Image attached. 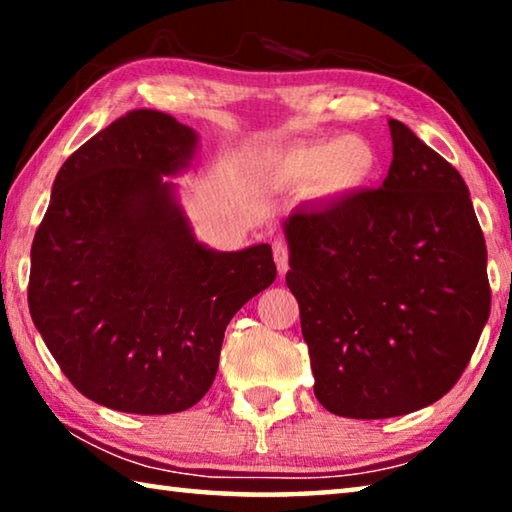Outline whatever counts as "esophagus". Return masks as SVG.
I'll use <instances>...</instances> for the list:
<instances>
[{"instance_id": "1", "label": "esophagus", "mask_w": 512, "mask_h": 512, "mask_svg": "<svg viewBox=\"0 0 512 512\" xmlns=\"http://www.w3.org/2000/svg\"><path fill=\"white\" fill-rule=\"evenodd\" d=\"M273 257H275V264H277V271H280V275L287 273L289 271V248L284 241H275Z\"/></svg>"}]
</instances>
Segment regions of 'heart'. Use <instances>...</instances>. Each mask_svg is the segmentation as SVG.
<instances>
[{
    "mask_svg": "<svg viewBox=\"0 0 512 512\" xmlns=\"http://www.w3.org/2000/svg\"><path fill=\"white\" fill-rule=\"evenodd\" d=\"M287 169L302 183H316L327 196H352L375 178L377 153L363 137L345 135L291 151Z\"/></svg>",
    "mask_w": 512,
    "mask_h": 512,
    "instance_id": "obj_1",
    "label": "heart"
}]
</instances>
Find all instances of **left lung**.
Instances as JSON below:
<instances>
[{"mask_svg": "<svg viewBox=\"0 0 512 512\" xmlns=\"http://www.w3.org/2000/svg\"><path fill=\"white\" fill-rule=\"evenodd\" d=\"M379 189L284 221L314 395L381 420L424 409L463 375L490 316L488 250L465 180L402 121Z\"/></svg>", "mask_w": 512, "mask_h": 512, "instance_id": "1", "label": "left lung"}]
</instances>
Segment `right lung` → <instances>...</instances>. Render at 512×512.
Here are the masks:
<instances>
[{
  "mask_svg": "<svg viewBox=\"0 0 512 512\" xmlns=\"http://www.w3.org/2000/svg\"><path fill=\"white\" fill-rule=\"evenodd\" d=\"M198 135L133 110L74 151L31 246L29 311L65 377L108 409L167 415L210 391L232 316L271 287L268 244L196 241L176 198Z\"/></svg>",
  "mask_w": 512,
  "mask_h": 512,
  "instance_id": "1",
  "label": "right lung"
}]
</instances>
